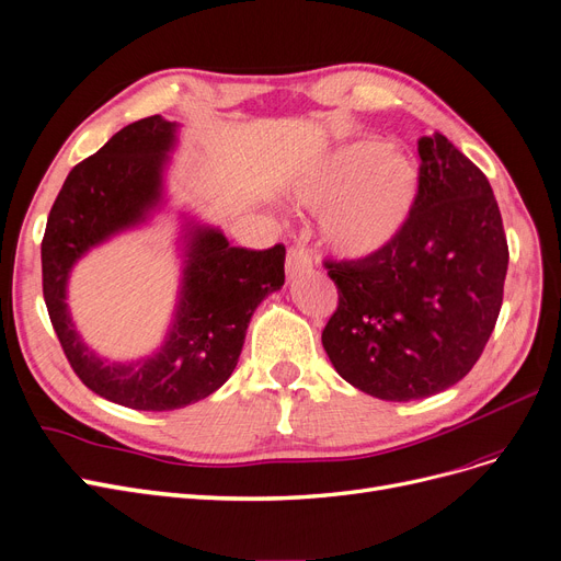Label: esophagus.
I'll return each instance as SVG.
<instances>
[{"label":"esophagus","instance_id":"obj_1","mask_svg":"<svg viewBox=\"0 0 561 561\" xmlns=\"http://www.w3.org/2000/svg\"><path fill=\"white\" fill-rule=\"evenodd\" d=\"M312 270V256L305 247H291L286 254V277L296 279Z\"/></svg>","mask_w":561,"mask_h":561}]
</instances>
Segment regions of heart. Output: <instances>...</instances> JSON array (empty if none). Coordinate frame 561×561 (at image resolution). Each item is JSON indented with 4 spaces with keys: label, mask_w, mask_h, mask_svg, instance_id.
I'll return each instance as SVG.
<instances>
[{
    "label": "heart",
    "mask_w": 561,
    "mask_h": 561,
    "mask_svg": "<svg viewBox=\"0 0 561 561\" xmlns=\"http://www.w3.org/2000/svg\"><path fill=\"white\" fill-rule=\"evenodd\" d=\"M291 190L300 205L321 207V236L333 252L367 259L409 226L421 196V173L407 150L360 136L307 161Z\"/></svg>",
    "instance_id": "obj_1"
}]
</instances>
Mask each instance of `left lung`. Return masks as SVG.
<instances>
[{
  "instance_id": "left-lung-1",
  "label": "left lung",
  "mask_w": 561,
  "mask_h": 561,
  "mask_svg": "<svg viewBox=\"0 0 561 561\" xmlns=\"http://www.w3.org/2000/svg\"><path fill=\"white\" fill-rule=\"evenodd\" d=\"M421 196L402 236L356 261H323L340 302L323 328L337 375L388 402L458 383L500 317L508 244L479 165L442 136H423Z\"/></svg>"
}]
</instances>
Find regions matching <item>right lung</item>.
<instances>
[{"instance_id":"add662e5","label":"right lung","mask_w":561,"mask_h":561,"mask_svg":"<svg viewBox=\"0 0 561 561\" xmlns=\"http://www.w3.org/2000/svg\"><path fill=\"white\" fill-rule=\"evenodd\" d=\"M175 131L178 124L161 115L142 117L73 165L41 242L44 298L69 365L96 396L138 411L182 409L213 396L233 375L254 309L284 284V244L256 252L231 247L219 228L190 226L175 319L157 354L111 363L80 340L67 305L71 267L159 207Z\"/></svg>"}]
</instances>
